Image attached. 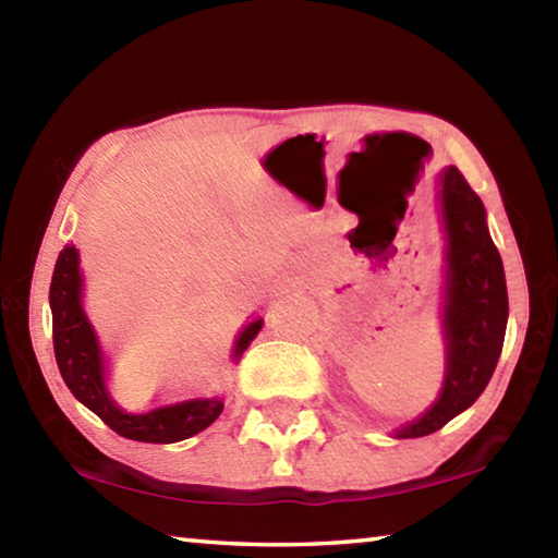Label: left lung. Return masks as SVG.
<instances>
[{"label": "left lung", "instance_id": "1", "mask_svg": "<svg viewBox=\"0 0 558 558\" xmlns=\"http://www.w3.org/2000/svg\"><path fill=\"white\" fill-rule=\"evenodd\" d=\"M442 221L448 233V288L442 332L448 369L440 399L396 438H421L440 430L477 401L493 379L507 327V282L502 258L489 239L485 206L458 167L440 177Z\"/></svg>", "mask_w": 558, "mask_h": 558}]
</instances>
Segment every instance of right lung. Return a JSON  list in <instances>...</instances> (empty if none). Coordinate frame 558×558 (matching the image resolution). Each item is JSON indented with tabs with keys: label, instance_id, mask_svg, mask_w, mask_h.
I'll use <instances>...</instances> for the list:
<instances>
[{
	"label": "right lung",
	"instance_id": "obj_1",
	"mask_svg": "<svg viewBox=\"0 0 558 558\" xmlns=\"http://www.w3.org/2000/svg\"><path fill=\"white\" fill-rule=\"evenodd\" d=\"M81 268L75 245L59 253L51 280L53 313V352L65 386L83 405L98 415L122 438L143 442H177L204 430L223 411L221 399H189L155 405L143 413H125L118 409L106 389V362L86 313L81 307ZM263 319H251L235 339V356L245 352L251 339L258 335Z\"/></svg>",
	"mask_w": 558,
	"mask_h": 558
}]
</instances>
